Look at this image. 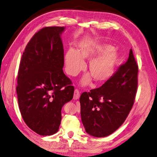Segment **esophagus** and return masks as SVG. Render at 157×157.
<instances>
[{"mask_svg":"<svg viewBox=\"0 0 157 157\" xmlns=\"http://www.w3.org/2000/svg\"><path fill=\"white\" fill-rule=\"evenodd\" d=\"M80 93L78 89H75L74 93V100H78L79 98Z\"/></svg>","mask_w":157,"mask_h":157,"instance_id":"esophagus-1","label":"esophagus"}]
</instances>
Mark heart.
I'll return each mask as SVG.
<instances>
[{
	"label": "heart",
	"instance_id": "1",
	"mask_svg": "<svg viewBox=\"0 0 157 157\" xmlns=\"http://www.w3.org/2000/svg\"><path fill=\"white\" fill-rule=\"evenodd\" d=\"M111 49L109 45L97 44L81 45L78 51L70 49L66 52L64 57L66 72L70 75L75 76L84 68L83 60L92 59L88 66L91 75H85L81 84L89 85L93 78L97 83L105 82L112 76L117 59V53Z\"/></svg>",
	"mask_w": 157,
	"mask_h": 157
}]
</instances>
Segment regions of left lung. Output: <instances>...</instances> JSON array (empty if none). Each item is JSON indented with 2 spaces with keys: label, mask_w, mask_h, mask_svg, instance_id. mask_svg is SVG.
<instances>
[{
  "label": "left lung",
  "mask_w": 157,
  "mask_h": 157,
  "mask_svg": "<svg viewBox=\"0 0 157 157\" xmlns=\"http://www.w3.org/2000/svg\"><path fill=\"white\" fill-rule=\"evenodd\" d=\"M138 73V66L131 49L127 61L105 83L82 94L81 117L87 133L105 137L123 124L134 102Z\"/></svg>",
  "instance_id": "obj_1"
}]
</instances>
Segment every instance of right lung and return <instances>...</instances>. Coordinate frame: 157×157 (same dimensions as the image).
<instances>
[{
	"label": "right lung",
	"mask_w": 157,
	"mask_h": 157,
	"mask_svg": "<svg viewBox=\"0 0 157 157\" xmlns=\"http://www.w3.org/2000/svg\"><path fill=\"white\" fill-rule=\"evenodd\" d=\"M64 27L40 29L22 55L16 91L20 112L34 132L50 136L59 130L63 106L73 98L72 82L63 70Z\"/></svg>",
	"instance_id": "right-lung-1"
}]
</instances>
